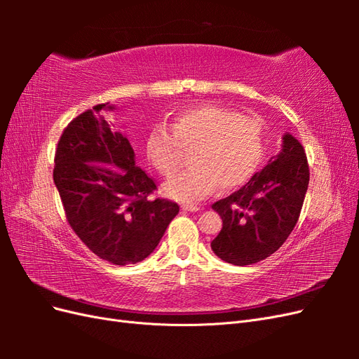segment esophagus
Segmentation results:
<instances>
[{"label": "esophagus", "mask_w": 359, "mask_h": 359, "mask_svg": "<svg viewBox=\"0 0 359 359\" xmlns=\"http://www.w3.org/2000/svg\"><path fill=\"white\" fill-rule=\"evenodd\" d=\"M181 210L182 211H189V212H196V211H201V206H196V205H182Z\"/></svg>", "instance_id": "esophagus-1"}]
</instances>
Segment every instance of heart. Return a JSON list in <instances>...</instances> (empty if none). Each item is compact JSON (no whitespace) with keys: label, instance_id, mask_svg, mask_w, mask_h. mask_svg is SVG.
<instances>
[{"label":"heart","instance_id":"heart-1","mask_svg":"<svg viewBox=\"0 0 359 359\" xmlns=\"http://www.w3.org/2000/svg\"><path fill=\"white\" fill-rule=\"evenodd\" d=\"M193 168L163 184L165 196L196 203L217 189L243 187L262 166L266 153L264 123L215 104L193 106L172 119L170 127L156 124L145 137V154L163 177L175 173L186 151H193Z\"/></svg>","mask_w":359,"mask_h":359}]
</instances>
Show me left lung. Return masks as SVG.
Segmentation results:
<instances>
[{"label":"left lung","instance_id":"1","mask_svg":"<svg viewBox=\"0 0 359 359\" xmlns=\"http://www.w3.org/2000/svg\"><path fill=\"white\" fill-rule=\"evenodd\" d=\"M304 147L283 135L280 153L247 184L212 203L223 227L211 248L227 264L245 266L264 260L283 245L295 227L309 187Z\"/></svg>","mask_w":359,"mask_h":359}]
</instances>
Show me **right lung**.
Instances as JSON below:
<instances>
[{
    "label": "right lung",
    "mask_w": 359,
    "mask_h": 359,
    "mask_svg": "<svg viewBox=\"0 0 359 359\" xmlns=\"http://www.w3.org/2000/svg\"><path fill=\"white\" fill-rule=\"evenodd\" d=\"M112 111L97 104L64 130L53 182L82 243L107 262L130 265L154 252L180 206L151 198L156 184L136 166L128 139L106 121Z\"/></svg>",
    "instance_id": "add662e5"
}]
</instances>
